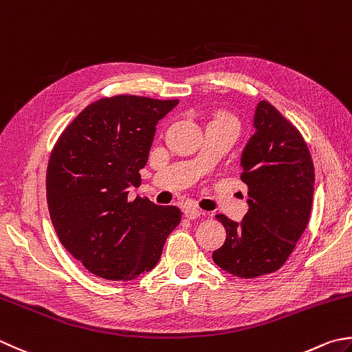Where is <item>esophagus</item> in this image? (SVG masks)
Wrapping results in <instances>:
<instances>
[{"instance_id": "34e87169", "label": "esophagus", "mask_w": 352, "mask_h": 352, "mask_svg": "<svg viewBox=\"0 0 352 352\" xmlns=\"http://www.w3.org/2000/svg\"><path fill=\"white\" fill-rule=\"evenodd\" d=\"M201 209L195 208V206H186L184 208V217L189 218V219H195L198 217H201Z\"/></svg>"}]
</instances>
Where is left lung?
<instances>
[{
  "mask_svg": "<svg viewBox=\"0 0 352 352\" xmlns=\"http://www.w3.org/2000/svg\"><path fill=\"white\" fill-rule=\"evenodd\" d=\"M253 128L241 154L249 210L239 223L217 215L227 235L212 254L224 272L244 279L285 264L307 229L314 192L313 160L299 131L265 100L254 109Z\"/></svg>",
  "mask_w": 352,
  "mask_h": 352,
  "instance_id": "8db88e82",
  "label": "left lung"
}]
</instances>
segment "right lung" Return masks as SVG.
Segmentation results:
<instances>
[{
	"mask_svg": "<svg viewBox=\"0 0 352 352\" xmlns=\"http://www.w3.org/2000/svg\"><path fill=\"white\" fill-rule=\"evenodd\" d=\"M178 105L114 96L88 105L60 134L47 168V203L62 245L88 272L131 280L153 270L182 221L175 206L128 201L140 180L155 126Z\"/></svg>",
	"mask_w": 352,
	"mask_h": 352,
	"instance_id": "right-lung-1",
	"label": "right lung"
}]
</instances>
